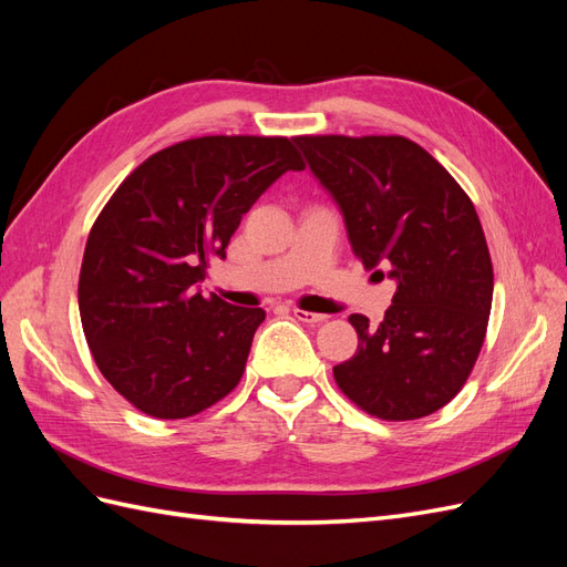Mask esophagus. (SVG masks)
Returning a JSON list of instances; mask_svg holds the SVG:
<instances>
[{
    "mask_svg": "<svg viewBox=\"0 0 567 567\" xmlns=\"http://www.w3.org/2000/svg\"><path fill=\"white\" fill-rule=\"evenodd\" d=\"M293 317L298 319V321H302V323H321L323 319H326V315H317V312H307V310H293Z\"/></svg>",
    "mask_w": 567,
    "mask_h": 567,
    "instance_id": "34e87169",
    "label": "esophagus"
}]
</instances>
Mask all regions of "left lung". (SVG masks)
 <instances>
[{
	"label": "left lung",
	"mask_w": 567,
	"mask_h": 567,
	"mask_svg": "<svg viewBox=\"0 0 567 567\" xmlns=\"http://www.w3.org/2000/svg\"><path fill=\"white\" fill-rule=\"evenodd\" d=\"M296 144L340 205L357 260L398 281L375 329L350 315L359 346L333 367L340 392L383 421L433 414L466 385L492 310V257L473 200L400 134H302Z\"/></svg>",
	"instance_id": "obj_1"
}]
</instances>
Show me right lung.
<instances>
[{
    "instance_id": "right-lung-1",
    "label": "right lung",
    "mask_w": 567,
    "mask_h": 567,
    "mask_svg": "<svg viewBox=\"0 0 567 567\" xmlns=\"http://www.w3.org/2000/svg\"><path fill=\"white\" fill-rule=\"evenodd\" d=\"M286 169H305L288 136H196L134 167L99 213L80 319L99 371L134 409L188 419L241 381L265 310L205 298L196 284Z\"/></svg>"
}]
</instances>
